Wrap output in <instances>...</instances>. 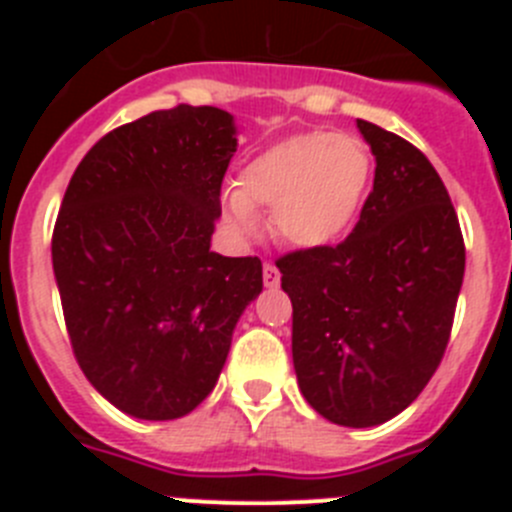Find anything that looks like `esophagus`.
<instances>
[{
  "label": "esophagus",
  "mask_w": 512,
  "mask_h": 512,
  "mask_svg": "<svg viewBox=\"0 0 512 512\" xmlns=\"http://www.w3.org/2000/svg\"><path fill=\"white\" fill-rule=\"evenodd\" d=\"M279 279H282V274H279L277 266L266 261V264H264V284H266V287L277 289L279 287Z\"/></svg>",
  "instance_id": "esophagus-1"
}]
</instances>
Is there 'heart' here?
<instances>
[{"label":"heart","instance_id":"b5f03b06","mask_svg":"<svg viewBox=\"0 0 512 512\" xmlns=\"http://www.w3.org/2000/svg\"><path fill=\"white\" fill-rule=\"evenodd\" d=\"M372 174V151L356 135H292L243 166L238 189L223 194V217L238 235H253L256 210L271 207V230L279 241L297 248L328 246L359 215Z\"/></svg>","mask_w":512,"mask_h":512}]
</instances>
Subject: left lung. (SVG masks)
I'll use <instances>...</instances> for the list:
<instances>
[{
  "label": "left lung",
  "mask_w": 512,
  "mask_h": 512,
  "mask_svg": "<svg viewBox=\"0 0 512 512\" xmlns=\"http://www.w3.org/2000/svg\"><path fill=\"white\" fill-rule=\"evenodd\" d=\"M356 128L377 169L354 233L277 266L302 395L330 423L372 428L408 408L441 364L467 256L431 161L379 125Z\"/></svg>",
  "instance_id": "1"
}]
</instances>
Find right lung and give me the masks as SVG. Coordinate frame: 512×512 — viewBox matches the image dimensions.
Returning a JSON list of instances; mask_svg holds the SVG:
<instances>
[{
    "label": "right lung",
    "instance_id": "1",
    "mask_svg": "<svg viewBox=\"0 0 512 512\" xmlns=\"http://www.w3.org/2000/svg\"><path fill=\"white\" fill-rule=\"evenodd\" d=\"M235 117L179 104L104 135L81 158L53 230V274L81 372L125 415L176 420L212 390L256 256L210 251Z\"/></svg>",
    "mask_w": 512,
    "mask_h": 512
}]
</instances>
